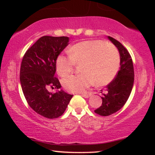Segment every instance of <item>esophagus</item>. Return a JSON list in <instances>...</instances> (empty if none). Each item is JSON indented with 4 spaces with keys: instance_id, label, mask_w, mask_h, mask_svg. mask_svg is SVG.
<instances>
[{
    "instance_id": "obj_1",
    "label": "esophagus",
    "mask_w": 155,
    "mask_h": 155,
    "mask_svg": "<svg viewBox=\"0 0 155 155\" xmlns=\"http://www.w3.org/2000/svg\"><path fill=\"white\" fill-rule=\"evenodd\" d=\"M81 95H82L84 97H85V98H87V97L91 96V94L87 93V92H84V93H81Z\"/></svg>"
}]
</instances>
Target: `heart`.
I'll use <instances>...</instances> for the list:
<instances>
[{
  "label": "heart",
  "mask_w": 155,
  "mask_h": 155,
  "mask_svg": "<svg viewBox=\"0 0 155 155\" xmlns=\"http://www.w3.org/2000/svg\"><path fill=\"white\" fill-rule=\"evenodd\" d=\"M68 56L59 54L55 60L58 74L65 77L75 65L80 66L79 75L71 76L63 81L64 88L71 92H81L91 86L107 84L114 79L120 68V56L114 46L101 40L84 41L68 49Z\"/></svg>",
  "instance_id": "heart-1"
}]
</instances>
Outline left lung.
<instances>
[{
    "label": "left lung",
    "instance_id": "8db88e82",
    "mask_svg": "<svg viewBox=\"0 0 155 155\" xmlns=\"http://www.w3.org/2000/svg\"><path fill=\"white\" fill-rule=\"evenodd\" d=\"M108 38L120 52V69L114 79L106 86V92H101L102 105L95 112L104 117L113 114L123 107L130 95L134 82L133 63L128 51L116 39L110 36Z\"/></svg>",
    "mask_w": 155,
    "mask_h": 155
}]
</instances>
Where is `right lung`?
Returning <instances> with one entry per match:
<instances>
[{
  "instance_id": "1",
  "label": "right lung",
  "mask_w": 155,
  "mask_h": 155,
  "mask_svg": "<svg viewBox=\"0 0 155 155\" xmlns=\"http://www.w3.org/2000/svg\"><path fill=\"white\" fill-rule=\"evenodd\" d=\"M68 41L66 36L41 37L27 50L21 63L19 79L27 102L33 111L48 119L61 116L73 97L62 90L55 93L48 90L61 87L54 76L55 60Z\"/></svg>"
}]
</instances>
